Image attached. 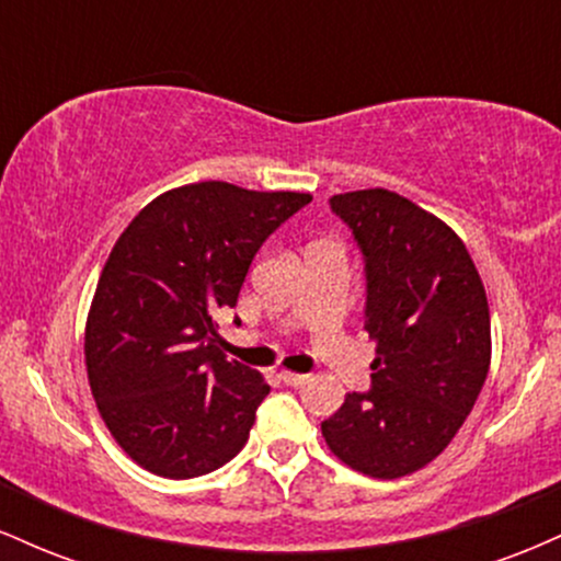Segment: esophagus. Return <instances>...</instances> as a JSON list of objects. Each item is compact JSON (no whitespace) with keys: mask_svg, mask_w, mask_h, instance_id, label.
Segmentation results:
<instances>
[{"mask_svg":"<svg viewBox=\"0 0 561 561\" xmlns=\"http://www.w3.org/2000/svg\"><path fill=\"white\" fill-rule=\"evenodd\" d=\"M279 379L285 385H302V382H308V375H300V371H287V369H282L279 371Z\"/></svg>","mask_w":561,"mask_h":561,"instance_id":"1","label":"esophagus"}]
</instances>
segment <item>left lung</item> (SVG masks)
<instances>
[{
  "label": "left lung",
  "instance_id": "8db88e82",
  "mask_svg": "<svg viewBox=\"0 0 561 561\" xmlns=\"http://www.w3.org/2000/svg\"><path fill=\"white\" fill-rule=\"evenodd\" d=\"M366 261L371 390L347 392L321 435L343 465L398 480L437 459L491 369V311L461 237L398 192L330 199Z\"/></svg>",
  "mask_w": 561,
  "mask_h": 561
}]
</instances>
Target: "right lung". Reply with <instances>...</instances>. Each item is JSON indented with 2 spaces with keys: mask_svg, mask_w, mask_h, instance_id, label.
Instances as JSON below:
<instances>
[{
  "mask_svg": "<svg viewBox=\"0 0 561 561\" xmlns=\"http://www.w3.org/2000/svg\"><path fill=\"white\" fill-rule=\"evenodd\" d=\"M308 192L197 182L147 203L113 244L83 332L96 411L128 459L190 480L240 454L268 396L229 362L216 313L237 306L255 253Z\"/></svg>",
  "mask_w": 561,
  "mask_h": 561,
  "instance_id": "right-lung-1",
  "label": "right lung"
}]
</instances>
